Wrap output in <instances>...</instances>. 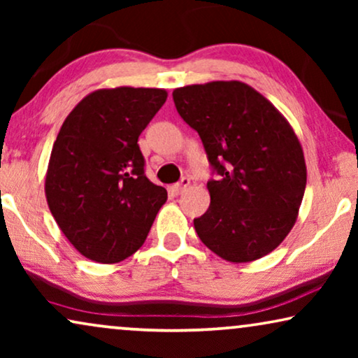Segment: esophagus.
Returning <instances> with one entry per match:
<instances>
[{
	"instance_id": "obj_1",
	"label": "esophagus",
	"mask_w": 358,
	"mask_h": 358,
	"mask_svg": "<svg viewBox=\"0 0 358 358\" xmlns=\"http://www.w3.org/2000/svg\"><path fill=\"white\" fill-rule=\"evenodd\" d=\"M189 185H190V179L189 178H182V180H180V182L171 185V192H174L176 195H179V194H182L184 190L189 187Z\"/></svg>"
}]
</instances>
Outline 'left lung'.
<instances>
[{
	"mask_svg": "<svg viewBox=\"0 0 358 358\" xmlns=\"http://www.w3.org/2000/svg\"><path fill=\"white\" fill-rule=\"evenodd\" d=\"M179 115L199 131L220 174L194 220L200 241L224 261H257L292 231L306 187L300 140L275 106L246 83L176 87Z\"/></svg>",
	"mask_w": 358,
	"mask_h": 358,
	"instance_id": "obj_1",
	"label": "left lung"
}]
</instances>
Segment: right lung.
<instances>
[{"label": "right lung", "instance_id": "add662e5", "mask_svg": "<svg viewBox=\"0 0 358 358\" xmlns=\"http://www.w3.org/2000/svg\"><path fill=\"white\" fill-rule=\"evenodd\" d=\"M168 99L159 87H106L78 102L53 143L48 208L78 252L115 264L138 251L168 192L145 176L138 136Z\"/></svg>", "mask_w": 358, "mask_h": 358}]
</instances>
